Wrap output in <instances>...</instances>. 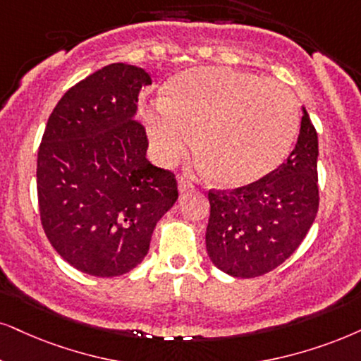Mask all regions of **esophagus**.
Listing matches in <instances>:
<instances>
[{"label": "esophagus", "instance_id": "obj_1", "mask_svg": "<svg viewBox=\"0 0 361 361\" xmlns=\"http://www.w3.org/2000/svg\"><path fill=\"white\" fill-rule=\"evenodd\" d=\"M195 186L193 180H190L188 176H181L180 180H178V190H180V193H185V191L191 190Z\"/></svg>", "mask_w": 361, "mask_h": 361}]
</instances>
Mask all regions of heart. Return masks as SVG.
I'll list each match as a JSON object with an SVG mask.
<instances>
[{"label": "heart", "instance_id": "1", "mask_svg": "<svg viewBox=\"0 0 361 361\" xmlns=\"http://www.w3.org/2000/svg\"><path fill=\"white\" fill-rule=\"evenodd\" d=\"M161 104L145 116L159 161L185 154L188 135H195L203 173L230 188L257 183L275 171L300 126L298 103L285 85L221 66L176 75Z\"/></svg>", "mask_w": 361, "mask_h": 361}]
</instances>
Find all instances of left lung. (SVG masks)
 Segmentation results:
<instances>
[{"label":"left lung","instance_id":"1","mask_svg":"<svg viewBox=\"0 0 361 361\" xmlns=\"http://www.w3.org/2000/svg\"><path fill=\"white\" fill-rule=\"evenodd\" d=\"M317 159L318 135L303 109L298 141L285 163L257 183L208 191L207 250L220 270L262 276L293 255L320 207Z\"/></svg>","mask_w":361,"mask_h":361}]
</instances>
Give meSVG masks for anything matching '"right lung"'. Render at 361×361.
<instances>
[{
  "instance_id": "right-lung-1",
  "label": "right lung",
  "mask_w": 361,
  "mask_h": 361,
  "mask_svg": "<svg viewBox=\"0 0 361 361\" xmlns=\"http://www.w3.org/2000/svg\"><path fill=\"white\" fill-rule=\"evenodd\" d=\"M143 68L113 63L63 94L36 163L41 225L76 270L120 276L147 257L159 218L178 200L175 173L147 159L136 120Z\"/></svg>"
}]
</instances>
